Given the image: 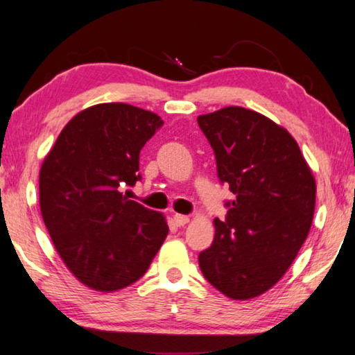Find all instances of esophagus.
I'll use <instances>...</instances> for the list:
<instances>
[{"instance_id":"34e87169","label":"esophagus","mask_w":355,"mask_h":355,"mask_svg":"<svg viewBox=\"0 0 355 355\" xmlns=\"http://www.w3.org/2000/svg\"><path fill=\"white\" fill-rule=\"evenodd\" d=\"M173 220H175V224L178 227H183V225L188 224L189 218H188V216H184V214H173Z\"/></svg>"}]
</instances>
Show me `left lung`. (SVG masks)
<instances>
[{
  "instance_id": "obj_1",
  "label": "left lung",
  "mask_w": 355,
  "mask_h": 355,
  "mask_svg": "<svg viewBox=\"0 0 355 355\" xmlns=\"http://www.w3.org/2000/svg\"><path fill=\"white\" fill-rule=\"evenodd\" d=\"M214 150L218 177L235 199L200 271L227 297L248 300L272 288L291 266L315 213L316 183L297 142L271 119L241 106L197 117Z\"/></svg>"
}]
</instances>
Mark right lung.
<instances>
[{
    "instance_id": "right-lung-1",
    "label": "right lung",
    "mask_w": 355,
    "mask_h": 355,
    "mask_svg": "<svg viewBox=\"0 0 355 355\" xmlns=\"http://www.w3.org/2000/svg\"><path fill=\"white\" fill-rule=\"evenodd\" d=\"M163 123L127 103L95 105L65 125L42 163L46 230L70 272L95 291L139 280L169 233L163 214L122 192L141 180L139 153Z\"/></svg>"
}]
</instances>
